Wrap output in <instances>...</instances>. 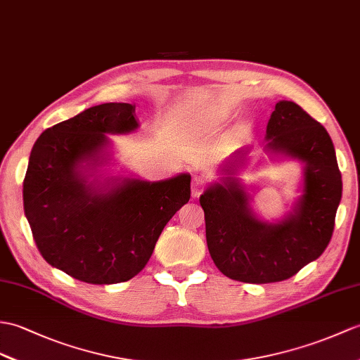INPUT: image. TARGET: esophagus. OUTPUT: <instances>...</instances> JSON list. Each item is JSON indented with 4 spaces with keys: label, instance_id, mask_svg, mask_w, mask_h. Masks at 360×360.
Listing matches in <instances>:
<instances>
[{
    "label": "esophagus",
    "instance_id": "34e87169",
    "mask_svg": "<svg viewBox=\"0 0 360 360\" xmlns=\"http://www.w3.org/2000/svg\"><path fill=\"white\" fill-rule=\"evenodd\" d=\"M204 190V181L200 178H193V181H191V196L193 198H198L200 193H202Z\"/></svg>",
    "mask_w": 360,
    "mask_h": 360
}]
</instances>
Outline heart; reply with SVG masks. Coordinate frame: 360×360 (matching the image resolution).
I'll use <instances>...</instances> for the list:
<instances>
[{"label": "heart", "instance_id": "b5f03b06", "mask_svg": "<svg viewBox=\"0 0 360 360\" xmlns=\"http://www.w3.org/2000/svg\"><path fill=\"white\" fill-rule=\"evenodd\" d=\"M229 118L227 112H214L212 115H200L195 107L181 104L170 113V124L178 131H196L207 127L208 124L222 122Z\"/></svg>", "mask_w": 360, "mask_h": 360}]
</instances>
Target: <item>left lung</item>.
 <instances>
[{
  "instance_id": "8db88e82",
  "label": "left lung",
  "mask_w": 360,
  "mask_h": 360,
  "mask_svg": "<svg viewBox=\"0 0 360 360\" xmlns=\"http://www.w3.org/2000/svg\"><path fill=\"white\" fill-rule=\"evenodd\" d=\"M264 152L270 161L300 164L299 196L281 218L265 221L240 174L256 169L252 147H242L218 167L219 179L199 202L214 265L227 278L270 283L295 276L327 248L342 198V176L333 141L316 120L293 101H278L266 124Z\"/></svg>"
}]
</instances>
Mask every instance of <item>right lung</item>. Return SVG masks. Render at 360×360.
<instances>
[{
  "label": "right lung",
  "mask_w": 360,
  "mask_h": 360,
  "mask_svg": "<svg viewBox=\"0 0 360 360\" xmlns=\"http://www.w3.org/2000/svg\"><path fill=\"white\" fill-rule=\"evenodd\" d=\"M139 129L135 105L105 103L41 133L22 184L24 214L46 261L72 278L110 285L144 269L190 173L147 181L116 170L110 135Z\"/></svg>",
  "instance_id": "obj_1"
}]
</instances>
